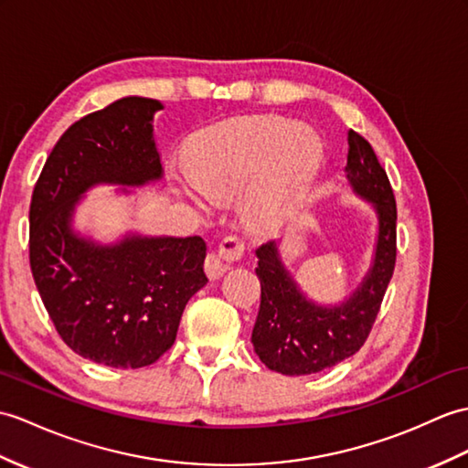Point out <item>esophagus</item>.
<instances>
[{"mask_svg": "<svg viewBox=\"0 0 468 468\" xmlns=\"http://www.w3.org/2000/svg\"><path fill=\"white\" fill-rule=\"evenodd\" d=\"M245 253V243L239 237H227L225 241L219 245L217 251L209 253L205 259V273L211 281L221 279L227 271H229V263L241 259Z\"/></svg>", "mask_w": 468, "mask_h": 468, "instance_id": "esophagus-1", "label": "esophagus"}]
</instances>
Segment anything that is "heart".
<instances>
[{
	"mask_svg": "<svg viewBox=\"0 0 468 468\" xmlns=\"http://www.w3.org/2000/svg\"><path fill=\"white\" fill-rule=\"evenodd\" d=\"M321 139L307 125L283 117L251 115L215 127L191 159L173 167V191L205 211L211 199H227L251 183L261 211H277L307 189L321 163Z\"/></svg>",
	"mask_w": 468,
	"mask_h": 468,
	"instance_id": "heart-1",
	"label": "heart"
}]
</instances>
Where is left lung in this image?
<instances>
[{"mask_svg":"<svg viewBox=\"0 0 468 468\" xmlns=\"http://www.w3.org/2000/svg\"><path fill=\"white\" fill-rule=\"evenodd\" d=\"M345 177L355 195L377 215V243L371 267L339 305L309 299L281 259L279 243L261 245L255 255L261 305L251 343L261 363L281 375L321 373L361 349L381 309L397 259V203L385 169L371 144L349 132Z\"/></svg>","mask_w":468,"mask_h":468,"instance_id":"1","label":"left lung"}]
</instances>
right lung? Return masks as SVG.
<instances>
[{
    "label": "right lung",
    "mask_w": 468,
    "mask_h": 468,
    "mask_svg": "<svg viewBox=\"0 0 468 468\" xmlns=\"http://www.w3.org/2000/svg\"><path fill=\"white\" fill-rule=\"evenodd\" d=\"M163 103L123 97L75 122L31 195L29 265L65 345L93 363L139 368L176 343L187 301L207 285L201 237L125 233L100 243L73 217L95 185L144 187L163 176L154 115Z\"/></svg>",
    "instance_id": "add662e5"
}]
</instances>
